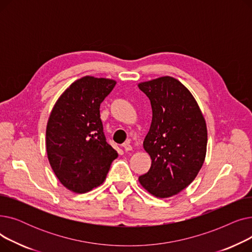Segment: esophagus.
Listing matches in <instances>:
<instances>
[{"instance_id": "esophagus-1", "label": "esophagus", "mask_w": 252, "mask_h": 252, "mask_svg": "<svg viewBox=\"0 0 252 252\" xmlns=\"http://www.w3.org/2000/svg\"><path fill=\"white\" fill-rule=\"evenodd\" d=\"M122 147L125 149V151H130L131 150V145L129 144V142H126L122 145Z\"/></svg>"}]
</instances>
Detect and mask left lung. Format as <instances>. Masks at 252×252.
<instances>
[{"label": "left lung", "mask_w": 252, "mask_h": 252, "mask_svg": "<svg viewBox=\"0 0 252 252\" xmlns=\"http://www.w3.org/2000/svg\"><path fill=\"white\" fill-rule=\"evenodd\" d=\"M151 102L152 123L143 142L151 157L142 186L159 198L174 196L194 181L204 162L207 130L199 106L176 78L139 84Z\"/></svg>", "instance_id": "1"}]
</instances>
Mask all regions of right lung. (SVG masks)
Segmentation results:
<instances>
[{
	"instance_id": "obj_1",
	"label": "right lung",
	"mask_w": 252,
	"mask_h": 252,
	"mask_svg": "<svg viewBox=\"0 0 252 252\" xmlns=\"http://www.w3.org/2000/svg\"><path fill=\"white\" fill-rule=\"evenodd\" d=\"M107 78L86 76L60 96L50 114L46 147L63 186L86 193L101 185L117 152L106 141L100 104L115 86Z\"/></svg>"
}]
</instances>
